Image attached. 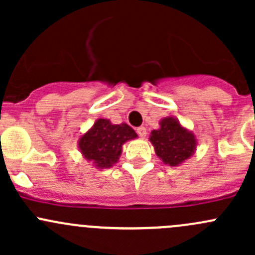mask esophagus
<instances>
[{
    "label": "esophagus",
    "mask_w": 255,
    "mask_h": 255,
    "mask_svg": "<svg viewBox=\"0 0 255 255\" xmlns=\"http://www.w3.org/2000/svg\"><path fill=\"white\" fill-rule=\"evenodd\" d=\"M137 133H138V135H139L140 138H145V135H146V129H145V127H138L137 128Z\"/></svg>",
    "instance_id": "1"
}]
</instances>
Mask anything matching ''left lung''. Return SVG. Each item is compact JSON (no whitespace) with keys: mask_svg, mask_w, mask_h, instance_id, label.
I'll use <instances>...</instances> for the list:
<instances>
[{"mask_svg":"<svg viewBox=\"0 0 255 255\" xmlns=\"http://www.w3.org/2000/svg\"><path fill=\"white\" fill-rule=\"evenodd\" d=\"M159 129L150 132L149 140L153 144L156 156L169 166H179L191 158L196 151V135L187 129L173 116L159 122Z\"/></svg>","mask_w":255,"mask_h":255,"instance_id":"left-lung-1","label":"left lung"}]
</instances>
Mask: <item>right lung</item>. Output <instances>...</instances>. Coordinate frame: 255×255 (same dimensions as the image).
Listing matches in <instances>:
<instances>
[{
  "label": "right lung",
  "mask_w": 255,
  "mask_h": 255,
  "mask_svg": "<svg viewBox=\"0 0 255 255\" xmlns=\"http://www.w3.org/2000/svg\"><path fill=\"white\" fill-rule=\"evenodd\" d=\"M137 137L127 123L113 125L110 120L99 118L87 132L80 135L78 146L85 160L96 169H107L118 161L123 144Z\"/></svg>",
  "instance_id": "obj_1"
}]
</instances>
